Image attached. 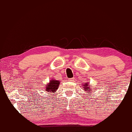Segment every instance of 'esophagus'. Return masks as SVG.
Here are the masks:
<instances>
[{
	"mask_svg": "<svg viewBox=\"0 0 132 132\" xmlns=\"http://www.w3.org/2000/svg\"><path fill=\"white\" fill-rule=\"evenodd\" d=\"M74 80H75V78H70V79H69V81H74Z\"/></svg>",
	"mask_w": 132,
	"mask_h": 132,
	"instance_id": "obj_1",
	"label": "esophagus"
}]
</instances>
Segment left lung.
<instances>
[{
    "instance_id": "8db88e82",
    "label": "left lung",
    "mask_w": 132,
    "mask_h": 132,
    "mask_svg": "<svg viewBox=\"0 0 132 132\" xmlns=\"http://www.w3.org/2000/svg\"><path fill=\"white\" fill-rule=\"evenodd\" d=\"M83 89L85 91V92H87L90 94V93L91 92V88L90 87V84L89 83H85L84 84H83Z\"/></svg>"
}]
</instances>
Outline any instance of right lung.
Instances as JSON below:
<instances>
[{"mask_svg":"<svg viewBox=\"0 0 132 132\" xmlns=\"http://www.w3.org/2000/svg\"><path fill=\"white\" fill-rule=\"evenodd\" d=\"M60 83V81L55 80V79H52V80H50L49 83L46 85L44 90L50 93L56 92V90L58 89Z\"/></svg>","mask_w":132,"mask_h":132,"instance_id":"add662e5","label":"right lung"}]
</instances>
